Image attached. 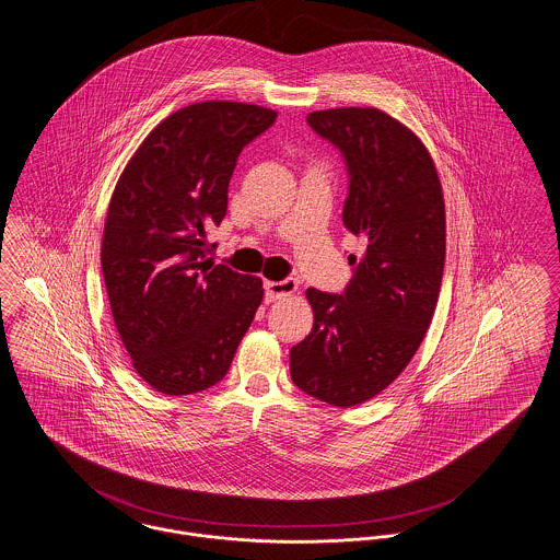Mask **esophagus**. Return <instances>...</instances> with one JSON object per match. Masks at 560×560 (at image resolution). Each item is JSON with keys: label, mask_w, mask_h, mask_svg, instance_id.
<instances>
[{"label": "esophagus", "mask_w": 560, "mask_h": 560, "mask_svg": "<svg viewBox=\"0 0 560 560\" xmlns=\"http://www.w3.org/2000/svg\"><path fill=\"white\" fill-rule=\"evenodd\" d=\"M299 290V283L294 279H285V281H266L264 283V299L266 302L279 301L285 296H292Z\"/></svg>", "instance_id": "34e87169"}]
</instances>
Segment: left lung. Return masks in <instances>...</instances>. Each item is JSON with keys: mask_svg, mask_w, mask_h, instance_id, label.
<instances>
[{"mask_svg": "<svg viewBox=\"0 0 560 560\" xmlns=\"http://www.w3.org/2000/svg\"><path fill=\"white\" fill-rule=\"evenodd\" d=\"M306 124L343 158L345 228L366 247L347 258L353 268L341 294L306 290L315 322L290 351V373L308 396L351 407L402 373L431 326L445 207L429 151L386 113L332 108Z\"/></svg>", "mask_w": 560, "mask_h": 560, "instance_id": "8db88e82", "label": "left lung"}]
</instances>
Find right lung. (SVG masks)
Wrapping results in <instances>:
<instances>
[{
    "label": "right lung",
    "mask_w": 560,
    "mask_h": 560,
    "mask_svg": "<svg viewBox=\"0 0 560 560\" xmlns=\"http://www.w3.org/2000/svg\"><path fill=\"white\" fill-rule=\"evenodd\" d=\"M275 119L241 102L185 106L144 138L115 187L104 283L136 373L162 394L219 384L256 317L261 281L215 266L207 230L225 217L241 151Z\"/></svg>",
    "instance_id": "obj_1"
}]
</instances>
